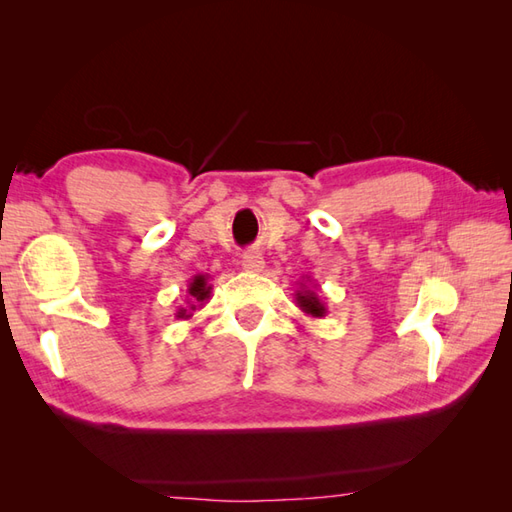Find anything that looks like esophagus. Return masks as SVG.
<instances>
[{
    "label": "esophagus",
    "instance_id": "34e87169",
    "mask_svg": "<svg viewBox=\"0 0 512 512\" xmlns=\"http://www.w3.org/2000/svg\"><path fill=\"white\" fill-rule=\"evenodd\" d=\"M242 268L246 270V273H262L264 270V257L255 253V250H250V253H246L242 257Z\"/></svg>",
    "mask_w": 512,
    "mask_h": 512
}]
</instances>
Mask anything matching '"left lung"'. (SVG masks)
Returning <instances> with one entry per match:
<instances>
[{
	"label": "left lung",
	"mask_w": 512,
	"mask_h": 512,
	"mask_svg": "<svg viewBox=\"0 0 512 512\" xmlns=\"http://www.w3.org/2000/svg\"><path fill=\"white\" fill-rule=\"evenodd\" d=\"M295 301L297 308L301 312H306L312 319H323L325 314H328L325 303L319 299L317 292H314V286H310V277H306V281H301L299 290H295Z\"/></svg>",
	"instance_id": "left-lung-1"
}]
</instances>
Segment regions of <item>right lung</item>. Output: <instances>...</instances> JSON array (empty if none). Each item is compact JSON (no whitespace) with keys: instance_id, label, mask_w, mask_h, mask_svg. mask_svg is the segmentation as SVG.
<instances>
[{"instance_id":"1","label":"right lung","mask_w":512,"mask_h":512,"mask_svg":"<svg viewBox=\"0 0 512 512\" xmlns=\"http://www.w3.org/2000/svg\"><path fill=\"white\" fill-rule=\"evenodd\" d=\"M211 290H213V286L209 284V275H195L189 281V286H187V295H189L187 308H178L176 317L178 319H191L193 317V310L202 308L204 303L209 301Z\"/></svg>"}]
</instances>
